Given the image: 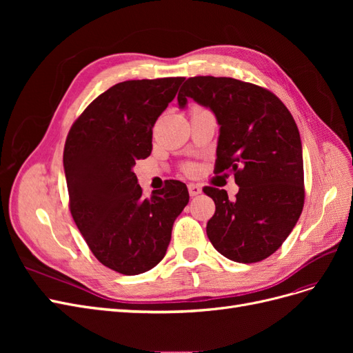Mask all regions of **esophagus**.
Here are the masks:
<instances>
[{"label":"esophagus","instance_id":"esophagus-1","mask_svg":"<svg viewBox=\"0 0 353 353\" xmlns=\"http://www.w3.org/2000/svg\"><path fill=\"white\" fill-rule=\"evenodd\" d=\"M188 193L191 197H196L201 194V187L197 184H188Z\"/></svg>","mask_w":353,"mask_h":353}]
</instances>
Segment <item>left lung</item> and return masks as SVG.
<instances>
[{"label": "left lung", "mask_w": 353, "mask_h": 353, "mask_svg": "<svg viewBox=\"0 0 353 353\" xmlns=\"http://www.w3.org/2000/svg\"><path fill=\"white\" fill-rule=\"evenodd\" d=\"M194 100L216 117L215 172L234 174L239 193L205 187L215 201L208 237L221 254L239 263L268 258L288 237L305 200L302 141L292 113L268 90L232 78H188L179 109Z\"/></svg>", "instance_id": "1"}]
</instances>
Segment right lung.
I'll use <instances>...</instances> for the list:
<instances>
[{
  "label": "right lung",
  "mask_w": 353,
  "mask_h": 353,
  "mask_svg": "<svg viewBox=\"0 0 353 353\" xmlns=\"http://www.w3.org/2000/svg\"><path fill=\"white\" fill-rule=\"evenodd\" d=\"M184 78L125 81L99 95L70 128L63 166L70 213L104 266L138 275L163 259L172 227L190 200L169 179L143 197L135 162L152 153L153 126Z\"/></svg>",
  "instance_id": "obj_1"
}]
</instances>
